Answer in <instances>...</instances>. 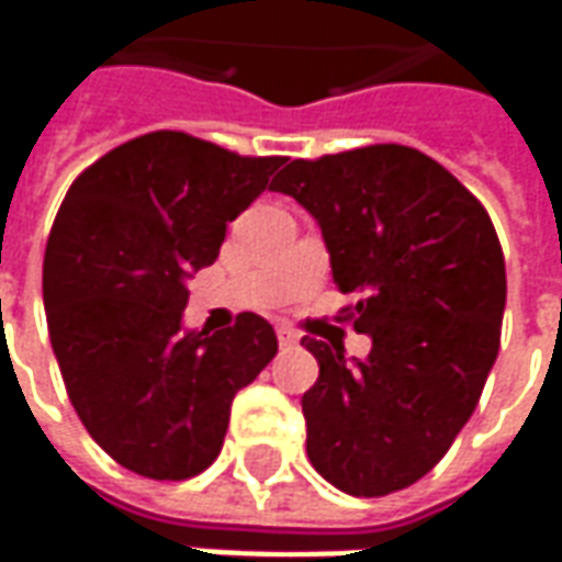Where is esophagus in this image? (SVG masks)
<instances>
[{"mask_svg": "<svg viewBox=\"0 0 562 562\" xmlns=\"http://www.w3.org/2000/svg\"><path fill=\"white\" fill-rule=\"evenodd\" d=\"M277 340H280V346H285V349H292V346H297V334H294L292 328H277Z\"/></svg>", "mask_w": 562, "mask_h": 562, "instance_id": "34e87169", "label": "esophagus"}]
</instances>
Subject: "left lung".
Here are the masks:
<instances>
[{"mask_svg": "<svg viewBox=\"0 0 562 562\" xmlns=\"http://www.w3.org/2000/svg\"><path fill=\"white\" fill-rule=\"evenodd\" d=\"M273 192L318 222L367 358L304 337L306 454L352 496L409 487L442 460L499 352L506 261L494 222L458 177L413 147L373 144L294 159Z\"/></svg>", "mask_w": 562, "mask_h": 562, "instance_id": "left-lung-1", "label": "left lung"}]
</instances>
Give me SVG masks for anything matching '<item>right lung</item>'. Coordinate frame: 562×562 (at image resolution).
Here are the masks:
<instances>
[{
    "mask_svg": "<svg viewBox=\"0 0 562 562\" xmlns=\"http://www.w3.org/2000/svg\"><path fill=\"white\" fill-rule=\"evenodd\" d=\"M280 156L183 132L120 144L68 189L44 252V310L68 401L126 470L180 482L220 458L234 394L277 355L256 313L183 328L186 280L268 189Z\"/></svg>",
    "mask_w": 562,
    "mask_h": 562,
    "instance_id": "right-lung-1",
    "label": "right lung"
}]
</instances>
